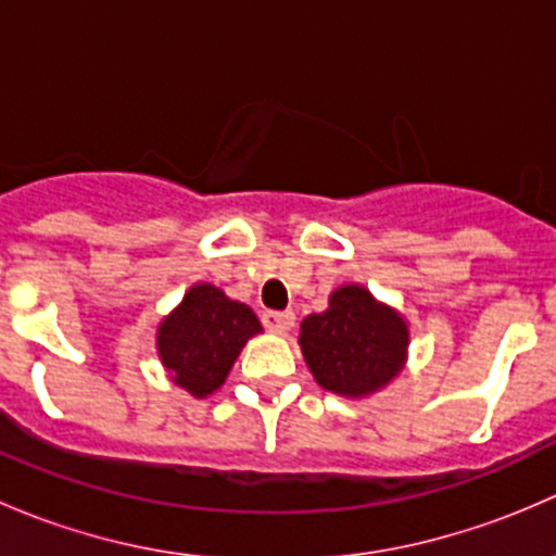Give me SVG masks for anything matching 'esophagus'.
Returning <instances> with one entry per match:
<instances>
[{"instance_id": "34e87169", "label": "esophagus", "mask_w": 556, "mask_h": 556, "mask_svg": "<svg viewBox=\"0 0 556 556\" xmlns=\"http://www.w3.org/2000/svg\"><path fill=\"white\" fill-rule=\"evenodd\" d=\"M263 325H266L268 330H274V333H288V330L295 325V312L268 309V312H263Z\"/></svg>"}]
</instances>
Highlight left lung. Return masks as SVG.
<instances>
[{
	"label": "left lung",
	"mask_w": 556,
	"mask_h": 556,
	"mask_svg": "<svg viewBox=\"0 0 556 556\" xmlns=\"http://www.w3.org/2000/svg\"><path fill=\"white\" fill-rule=\"evenodd\" d=\"M299 341L319 387L361 397L401 371L408 330L366 288L346 285L330 295L328 309L301 323Z\"/></svg>",
	"instance_id": "obj_1"
}]
</instances>
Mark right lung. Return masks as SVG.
<instances>
[{"label":"right lung","instance_id":"obj_1","mask_svg":"<svg viewBox=\"0 0 556 556\" xmlns=\"http://www.w3.org/2000/svg\"><path fill=\"white\" fill-rule=\"evenodd\" d=\"M261 323L250 306L212 285H195L159 328V352L172 379L195 397L226 382L233 361Z\"/></svg>","mask_w":556,"mask_h":556}]
</instances>
